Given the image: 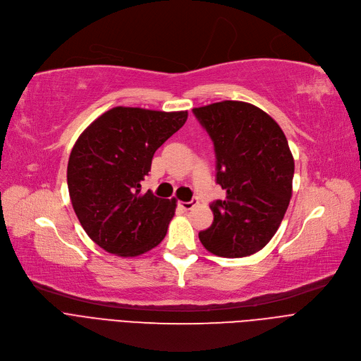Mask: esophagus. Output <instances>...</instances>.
Instances as JSON below:
<instances>
[{
	"mask_svg": "<svg viewBox=\"0 0 361 361\" xmlns=\"http://www.w3.org/2000/svg\"><path fill=\"white\" fill-rule=\"evenodd\" d=\"M197 204V200L196 199H193L192 202H180L178 203V206L181 207V209H184V211H190V209H193V207Z\"/></svg>",
	"mask_w": 361,
	"mask_h": 361,
	"instance_id": "34e87169",
	"label": "esophagus"
}]
</instances>
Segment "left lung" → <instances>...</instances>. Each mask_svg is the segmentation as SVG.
<instances>
[{
    "label": "left lung",
    "mask_w": 361,
    "mask_h": 361,
    "mask_svg": "<svg viewBox=\"0 0 361 361\" xmlns=\"http://www.w3.org/2000/svg\"><path fill=\"white\" fill-rule=\"evenodd\" d=\"M193 114L214 142L216 184L225 190L224 200L211 204L214 222L199 238L216 256H250L271 241L290 204L294 159L287 137L247 102L222 101Z\"/></svg>",
    "instance_id": "left-lung-1"
}]
</instances>
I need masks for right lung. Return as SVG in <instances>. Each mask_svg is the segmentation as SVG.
Masks as SVG:
<instances>
[{"mask_svg":"<svg viewBox=\"0 0 361 361\" xmlns=\"http://www.w3.org/2000/svg\"><path fill=\"white\" fill-rule=\"evenodd\" d=\"M187 120V111L116 106L74 143L67 184L86 234L105 252L135 257L164 240L176 199L142 193L152 158Z\"/></svg>","mask_w":361,"mask_h":361,"instance_id":"right-lung-1","label":"right lung"}]
</instances>
